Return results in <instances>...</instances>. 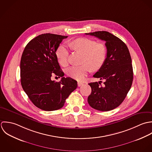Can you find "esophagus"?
<instances>
[{"label": "esophagus", "instance_id": "obj_1", "mask_svg": "<svg viewBox=\"0 0 152 152\" xmlns=\"http://www.w3.org/2000/svg\"><path fill=\"white\" fill-rule=\"evenodd\" d=\"M83 85V82H77V85H78V86H79V87H80V86H82Z\"/></svg>", "mask_w": 152, "mask_h": 152}]
</instances>
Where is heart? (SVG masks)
Segmentation results:
<instances>
[{
	"mask_svg": "<svg viewBox=\"0 0 152 152\" xmlns=\"http://www.w3.org/2000/svg\"><path fill=\"white\" fill-rule=\"evenodd\" d=\"M73 49L83 55L82 63L79 66H72L67 69V75L75 79L82 80L91 71L99 70L103 65L107 55L106 46L88 38H78L69 43ZM56 56L59 64L66 66L68 64L69 51L64 45H61L56 51Z\"/></svg>",
	"mask_w": 152,
	"mask_h": 152,
	"instance_id": "b5f03b06",
	"label": "heart"
}]
</instances>
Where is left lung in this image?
I'll list each match as a JSON object with an SVG mask.
<instances>
[{"instance_id":"obj_1","label":"left lung","mask_w":152,"mask_h":152,"mask_svg":"<svg viewBox=\"0 0 152 152\" xmlns=\"http://www.w3.org/2000/svg\"><path fill=\"white\" fill-rule=\"evenodd\" d=\"M106 42L107 55L102 67L94 77L104 80L90 83L91 94L88 102L92 108L109 111L118 107L124 100L133 82L132 59L126 44L118 37L106 31L86 33Z\"/></svg>"}]
</instances>
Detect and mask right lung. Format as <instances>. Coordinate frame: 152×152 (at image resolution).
Instances as JSON below:
<instances>
[{
  "instance_id": "right-lung-1",
  "label": "right lung",
  "mask_w": 152,
  "mask_h": 152,
  "mask_svg": "<svg viewBox=\"0 0 152 152\" xmlns=\"http://www.w3.org/2000/svg\"><path fill=\"white\" fill-rule=\"evenodd\" d=\"M67 36L45 33L34 37L26 46L20 61V82L31 102L45 111L61 108L66 99L77 87V81L63 77L56 51ZM54 73L62 77L58 83L51 80Z\"/></svg>"
}]
</instances>
